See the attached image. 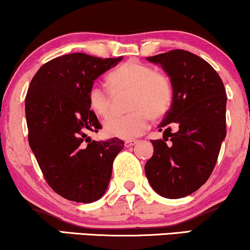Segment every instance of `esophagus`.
Listing matches in <instances>:
<instances>
[{"label":"esophagus","mask_w":250,"mask_h":250,"mask_svg":"<svg viewBox=\"0 0 250 250\" xmlns=\"http://www.w3.org/2000/svg\"><path fill=\"white\" fill-rule=\"evenodd\" d=\"M135 144H136V141L135 140H128L125 142V146H127V148H129V146H133Z\"/></svg>","instance_id":"34e87169"}]
</instances>
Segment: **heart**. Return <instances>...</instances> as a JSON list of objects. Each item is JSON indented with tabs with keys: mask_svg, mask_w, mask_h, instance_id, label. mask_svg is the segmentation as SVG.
Masks as SVG:
<instances>
[{
	"mask_svg": "<svg viewBox=\"0 0 250 250\" xmlns=\"http://www.w3.org/2000/svg\"><path fill=\"white\" fill-rule=\"evenodd\" d=\"M108 83L114 89H130L129 108L131 112L123 115L112 114L104 121V130L108 136L131 140L140 136L149 125V112L152 116L164 114L172 99L170 80L157 73L149 65L138 60L122 62L108 74ZM88 107L96 116L104 117L109 110V96L100 83H93L87 92ZM148 112L146 113L145 110Z\"/></svg>",
	"mask_w": 250,
	"mask_h": 250,
	"instance_id": "obj_1",
	"label": "heart"
}]
</instances>
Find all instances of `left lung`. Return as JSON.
<instances>
[{
    "instance_id": "8db88e82",
    "label": "left lung",
    "mask_w": 250,
    "mask_h": 250,
    "mask_svg": "<svg viewBox=\"0 0 250 250\" xmlns=\"http://www.w3.org/2000/svg\"><path fill=\"white\" fill-rule=\"evenodd\" d=\"M146 60L162 66L173 93L158 125L163 140L151 141L154 155L144 171L155 192L178 199L205 184L214 169L226 137V91L214 68L188 51L171 50Z\"/></svg>"
}]
</instances>
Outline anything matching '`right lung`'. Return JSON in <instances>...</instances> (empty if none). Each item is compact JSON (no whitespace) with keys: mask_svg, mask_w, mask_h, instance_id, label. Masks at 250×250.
<instances>
[{"mask_svg":"<svg viewBox=\"0 0 250 250\" xmlns=\"http://www.w3.org/2000/svg\"><path fill=\"white\" fill-rule=\"evenodd\" d=\"M123 57L98 58L70 53L44 64L25 96L29 144L44 178L65 199L93 203L106 192L122 140H91L101 125L89 109L87 92L94 80Z\"/></svg>","mask_w":250,"mask_h":250,"instance_id":"1","label":"right lung"}]
</instances>
